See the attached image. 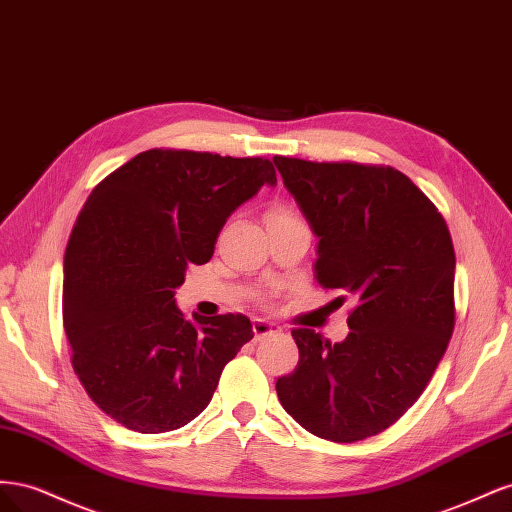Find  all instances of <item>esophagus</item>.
<instances>
[{"instance_id":"1","label":"esophagus","mask_w":512,"mask_h":512,"mask_svg":"<svg viewBox=\"0 0 512 512\" xmlns=\"http://www.w3.org/2000/svg\"><path fill=\"white\" fill-rule=\"evenodd\" d=\"M252 331H254V337H256V339L280 333V329H277L273 322H269V320H260V318H256V320H254V324H252Z\"/></svg>"}]
</instances>
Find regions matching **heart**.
<instances>
[{
	"label": "heart",
	"mask_w": 512,
	"mask_h": 512,
	"mask_svg": "<svg viewBox=\"0 0 512 512\" xmlns=\"http://www.w3.org/2000/svg\"><path fill=\"white\" fill-rule=\"evenodd\" d=\"M294 218H297V215L290 213L288 209H284V207H277V209H273V211L267 215V222H277V220H294Z\"/></svg>",
	"instance_id": "obj_1"
}]
</instances>
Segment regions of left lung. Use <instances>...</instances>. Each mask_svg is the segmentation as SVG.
<instances>
[{"instance_id":"left-lung-1","label":"left lung","mask_w":512,"mask_h":512,"mask_svg":"<svg viewBox=\"0 0 512 512\" xmlns=\"http://www.w3.org/2000/svg\"><path fill=\"white\" fill-rule=\"evenodd\" d=\"M273 162L318 237V284L354 301L344 342L292 329L299 365L277 378L275 391L309 433L359 442L412 408L453 335L451 232L436 205L391 166Z\"/></svg>"}]
</instances>
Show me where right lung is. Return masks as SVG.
Segmentation results:
<instances>
[{"label": "right lung", "instance_id": "1", "mask_svg": "<svg viewBox=\"0 0 512 512\" xmlns=\"http://www.w3.org/2000/svg\"><path fill=\"white\" fill-rule=\"evenodd\" d=\"M265 158L149 149L89 194L64 256V329L91 401L138 433L188 425L254 337L243 314L188 320L175 290L205 265L228 215L262 185Z\"/></svg>", "mask_w": 512, "mask_h": 512}]
</instances>
